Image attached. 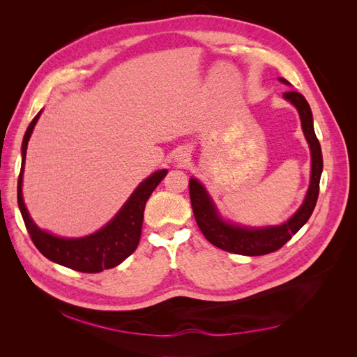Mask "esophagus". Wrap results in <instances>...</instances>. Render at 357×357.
<instances>
[{
  "mask_svg": "<svg viewBox=\"0 0 357 357\" xmlns=\"http://www.w3.org/2000/svg\"><path fill=\"white\" fill-rule=\"evenodd\" d=\"M190 160V155L188 150H178V152L174 155V162L176 164H178L180 167H185L189 164Z\"/></svg>",
  "mask_w": 357,
  "mask_h": 357,
  "instance_id": "1",
  "label": "esophagus"
}]
</instances>
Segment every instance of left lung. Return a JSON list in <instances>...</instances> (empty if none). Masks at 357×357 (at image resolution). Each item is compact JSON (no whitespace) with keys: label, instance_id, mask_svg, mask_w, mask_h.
<instances>
[{"label":"left lung","instance_id":"8db88e82","mask_svg":"<svg viewBox=\"0 0 357 357\" xmlns=\"http://www.w3.org/2000/svg\"><path fill=\"white\" fill-rule=\"evenodd\" d=\"M278 80L290 86V83L283 77H280ZM283 98L289 101L291 105H295V109L298 110L302 132L305 135L311 152L310 186L304 202L301 204V207L295 211V214L282 225H236L223 218L218 207H215V204L207 189L204 188L201 181L192 177L189 180V193L192 210L193 214H195L197 223L205 238H207L213 245L222 248V250L244 256H262L273 253L278 250V248H282L291 236L308 222L312 210L316 207L320 176L323 169V158L320 143L314 132V125H312V113L307 100L304 98V95H301L299 92H284Z\"/></svg>","mask_w":357,"mask_h":357}]
</instances>
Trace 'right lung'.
<instances>
[{
    "label": "right lung",
    "instance_id": "obj_1",
    "mask_svg": "<svg viewBox=\"0 0 357 357\" xmlns=\"http://www.w3.org/2000/svg\"><path fill=\"white\" fill-rule=\"evenodd\" d=\"M40 116L41 112H38V114L32 119L24 135L22 167H20V174L17 180L19 210L20 214H22L32 243L36 244L40 253L46 256L49 261L71 268L74 271L92 274L117 266L135 252L139 243V236H142L146 202L162 178L167 176L168 171L159 169L144 181L139 183L137 189L131 193V197L122 205V208L100 231L80 236V238H66V236L53 235L38 228L34 220L31 219L22 195V180L28 142Z\"/></svg>",
    "mask_w": 357,
    "mask_h": 357
}]
</instances>
